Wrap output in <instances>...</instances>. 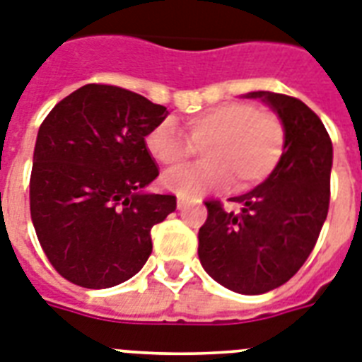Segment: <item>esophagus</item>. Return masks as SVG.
Returning <instances> with one entry per match:
<instances>
[{"instance_id": "obj_1", "label": "esophagus", "mask_w": 362, "mask_h": 362, "mask_svg": "<svg viewBox=\"0 0 362 362\" xmlns=\"http://www.w3.org/2000/svg\"><path fill=\"white\" fill-rule=\"evenodd\" d=\"M184 204H186V199H184V197H178V200H176V206H178V209L184 208Z\"/></svg>"}]
</instances>
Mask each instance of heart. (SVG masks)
<instances>
[{"label": "heart", "mask_w": 362, "mask_h": 362, "mask_svg": "<svg viewBox=\"0 0 362 362\" xmlns=\"http://www.w3.org/2000/svg\"><path fill=\"white\" fill-rule=\"evenodd\" d=\"M184 134L165 119L145 136L147 153L165 169L180 167L202 151L200 165L163 176V186L182 197L224 189L233 180L238 189L257 186L274 173L287 144L284 121L248 101L223 103L189 115Z\"/></svg>", "instance_id": "b5f03b06"}]
</instances>
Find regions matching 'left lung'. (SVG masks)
<instances>
[{
    "instance_id": "1",
    "label": "left lung",
    "mask_w": 362,
    "mask_h": 362,
    "mask_svg": "<svg viewBox=\"0 0 362 362\" xmlns=\"http://www.w3.org/2000/svg\"><path fill=\"white\" fill-rule=\"evenodd\" d=\"M269 103L287 132L285 153L263 184L230 199L206 200L199 257L215 281L241 294H263L289 281L305 263L329 209L333 145L305 103L274 92H252Z\"/></svg>"
}]
</instances>
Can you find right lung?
<instances>
[{"label": "right lung", "mask_w": 362, "mask_h": 362, "mask_svg": "<svg viewBox=\"0 0 362 362\" xmlns=\"http://www.w3.org/2000/svg\"><path fill=\"white\" fill-rule=\"evenodd\" d=\"M165 117V106L139 93L93 83L40 124L31 218L49 263L71 284L114 287L151 256V230L176 209L175 195L141 193L160 175L145 136Z\"/></svg>", "instance_id": "obj_1"}]
</instances>
